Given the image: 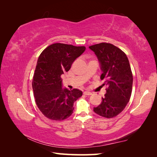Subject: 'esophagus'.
Returning a JSON list of instances; mask_svg holds the SVG:
<instances>
[{
	"label": "esophagus",
	"instance_id": "esophagus-1",
	"mask_svg": "<svg viewBox=\"0 0 157 157\" xmlns=\"http://www.w3.org/2000/svg\"><path fill=\"white\" fill-rule=\"evenodd\" d=\"M84 94H85V95H86V96H89V95H91L92 93V92H89V91H85L84 92Z\"/></svg>",
	"mask_w": 157,
	"mask_h": 157
}]
</instances>
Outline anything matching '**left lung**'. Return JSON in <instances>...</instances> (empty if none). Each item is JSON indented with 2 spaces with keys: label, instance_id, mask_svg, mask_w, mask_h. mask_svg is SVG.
<instances>
[{
  "label": "left lung",
  "instance_id": "left-lung-1",
  "mask_svg": "<svg viewBox=\"0 0 157 157\" xmlns=\"http://www.w3.org/2000/svg\"><path fill=\"white\" fill-rule=\"evenodd\" d=\"M97 56L101 79L107 86L105 97L94 111L106 118L115 117L125 109L131 97L133 75L129 60L121 49L109 43L89 46Z\"/></svg>",
  "mask_w": 157,
  "mask_h": 157
}]
</instances>
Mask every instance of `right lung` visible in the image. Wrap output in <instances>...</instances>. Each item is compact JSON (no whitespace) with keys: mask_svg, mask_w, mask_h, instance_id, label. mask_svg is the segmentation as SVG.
<instances>
[{"mask_svg":"<svg viewBox=\"0 0 157 157\" xmlns=\"http://www.w3.org/2000/svg\"><path fill=\"white\" fill-rule=\"evenodd\" d=\"M85 50V46L55 43L39 56L32 88L36 105L47 118L62 121L73 113V103L82 96V92L76 88H63L61 77Z\"/></svg>","mask_w":157,"mask_h":157,"instance_id":"right-lung-1","label":"right lung"}]
</instances>
